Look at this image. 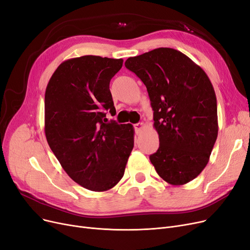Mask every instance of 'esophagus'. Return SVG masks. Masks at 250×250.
Returning <instances> with one entry per match:
<instances>
[{
  "mask_svg": "<svg viewBox=\"0 0 250 250\" xmlns=\"http://www.w3.org/2000/svg\"><path fill=\"white\" fill-rule=\"evenodd\" d=\"M135 131H136V134H140L142 132V130L144 128V124L142 123H139V124H136L135 125Z\"/></svg>",
  "mask_w": 250,
  "mask_h": 250,
  "instance_id": "1",
  "label": "esophagus"
}]
</instances>
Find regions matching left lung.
<instances>
[{"mask_svg": "<svg viewBox=\"0 0 250 250\" xmlns=\"http://www.w3.org/2000/svg\"><path fill=\"white\" fill-rule=\"evenodd\" d=\"M125 67L145 84L160 147L150 162L160 177L183 186L204 170L218 134L217 104L207 74L182 52L156 48Z\"/></svg>", "mask_w": 250, "mask_h": 250, "instance_id": "1", "label": "left lung"}]
</instances>
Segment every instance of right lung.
<instances>
[{
  "instance_id": "right-lung-1",
  "label": "right lung",
  "mask_w": 250,
  "mask_h": 250,
  "mask_svg": "<svg viewBox=\"0 0 250 250\" xmlns=\"http://www.w3.org/2000/svg\"><path fill=\"white\" fill-rule=\"evenodd\" d=\"M123 59L83 55L62 62L45 90V136L62 169L79 186L105 191L123 178L134 147L132 125L114 115L110 80Z\"/></svg>"
}]
</instances>
